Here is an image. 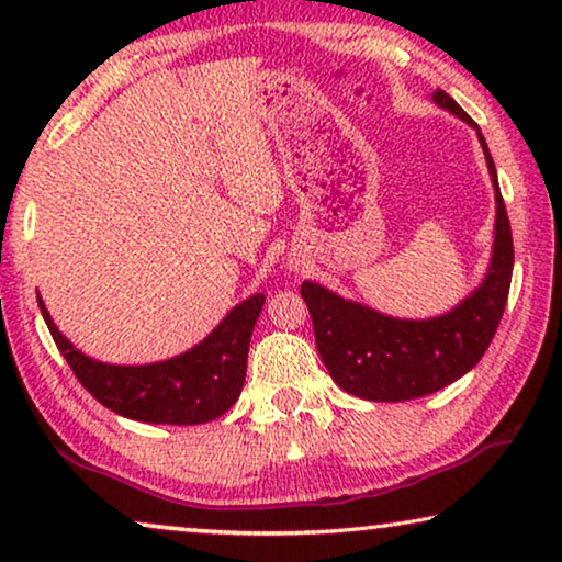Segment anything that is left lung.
Listing matches in <instances>:
<instances>
[{
    "mask_svg": "<svg viewBox=\"0 0 562 562\" xmlns=\"http://www.w3.org/2000/svg\"><path fill=\"white\" fill-rule=\"evenodd\" d=\"M430 99L438 109L476 128L490 167L497 221L484 281L451 312L430 319H397L341 299L314 281L301 283V296L312 314L316 349L331 380L347 393L375 403L413 401L467 375L494 339L509 296L515 248L490 146L469 113L449 93L436 88Z\"/></svg>",
    "mask_w": 562,
    "mask_h": 562,
    "instance_id": "8db88e82",
    "label": "left lung"
}]
</instances>
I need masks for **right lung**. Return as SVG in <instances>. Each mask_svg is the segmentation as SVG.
<instances>
[{"label":"right lung","instance_id":"1","mask_svg":"<svg viewBox=\"0 0 562 562\" xmlns=\"http://www.w3.org/2000/svg\"><path fill=\"white\" fill-rule=\"evenodd\" d=\"M263 301V294L240 301L200 345L165 362L109 364L72 347L37 296L55 345L95 401L124 418L169 426L215 420L235 405L246 382L248 345Z\"/></svg>","mask_w":562,"mask_h":562}]
</instances>
